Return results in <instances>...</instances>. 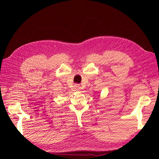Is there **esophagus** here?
I'll use <instances>...</instances> for the list:
<instances>
[{
	"label": "esophagus",
	"mask_w": 159,
	"mask_h": 159,
	"mask_svg": "<svg viewBox=\"0 0 159 159\" xmlns=\"http://www.w3.org/2000/svg\"><path fill=\"white\" fill-rule=\"evenodd\" d=\"M75 89H76V90H80V85H75Z\"/></svg>",
	"instance_id": "34e87169"
}]
</instances>
